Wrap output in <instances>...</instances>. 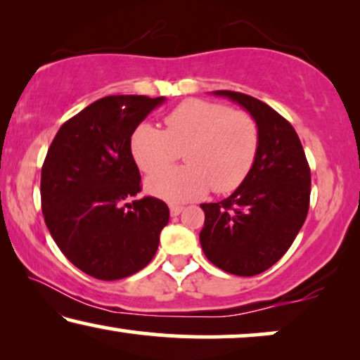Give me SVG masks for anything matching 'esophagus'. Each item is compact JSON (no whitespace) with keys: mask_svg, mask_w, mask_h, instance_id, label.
<instances>
[{"mask_svg":"<svg viewBox=\"0 0 360 360\" xmlns=\"http://www.w3.org/2000/svg\"><path fill=\"white\" fill-rule=\"evenodd\" d=\"M181 211H184V206H181V205H170V214L172 216H179Z\"/></svg>","mask_w":360,"mask_h":360,"instance_id":"obj_1","label":"esophagus"}]
</instances>
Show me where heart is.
<instances>
[{
  "mask_svg": "<svg viewBox=\"0 0 360 360\" xmlns=\"http://www.w3.org/2000/svg\"><path fill=\"white\" fill-rule=\"evenodd\" d=\"M165 129L142 122L131 136V154L146 174L165 168L184 150L186 166L147 179V191L174 203L198 200L213 188L229 193L252 170L259 127L249 112L223 103L186 100L164 120Z\"/></svg>",
  "mask_w": 360,
  "mask_h": 360,
  "instance_id": "obj_1",
  "label": "heart"
}]
</instances>
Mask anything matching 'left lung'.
<instances>
[{"instance_id": "8db88e82", "label": "left lung", "mask_w": 360, "mask_h": 360, "mask_svg": "<svg viewBox=\"0 0 360 360\" xmlns=\"http://www.w3.org/2000/svg\"><path fill=\"white\" fill-rule=\"evenodd\" d=\"M254 117L259 150L239 188L218 203H203L201 249L224 272L252 277L290 249L307 219L311 174L293 126L257 98L219 90Z\"/></svg>"}]
</instances>
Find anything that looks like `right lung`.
Here are the masks:
<instances>
[{
    "label": "right lung",
    "instance_id": "1",
    "mask_svg": "<svg viewBox=\"0 0 360 360\" xmlns=\"http://www.w3.org/2000/svg\"><path fill=\"white\" fill-rule=\"evenodd\" d=\"M165 96H105L63 122L41 174L42 213L53 240L91 277L120 280L154 259L170 211L141 191L131 136Z\"/></svg>",
    "mask_w": 360,
    "mask_h": 360
}]
</instances>
